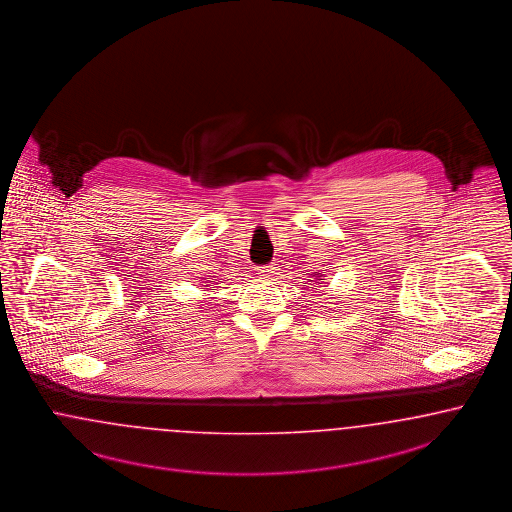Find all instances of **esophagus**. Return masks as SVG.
Wrapping results in <instances>:
<instances>
[{"label": "esophagus", "mask_w": 512, "mask_h": 512, "mask_svg": "<svg viewBox=\"0 0 512 512\" xmlns=\"http://www.w3.org/2000/svg\"><path fill=\"white\" fill-rule=\"evenodd\" d=\"M257 274L261 276V278H272L274 274H276V266L274 265H265V266H259L257 268Z\"/></svg>", "instance_id": "esophagus-1"}]
</instances>
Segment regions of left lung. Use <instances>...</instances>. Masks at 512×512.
<instances>
[{
	"instance_id": "left-lung-1",
	"label": "left lung",
	"mask_w": 512,
	"mask_h": 512,
	"mask_svg": "<svg viewBox=\"0 0 512 512\" xmlns=\"http://www.w3.org/2000/svg\"><path fill=\"white\" fill-rule=\"evenodd\" d=\"M312 276H314V280H310V282H314V284H316V286H318V284H320V280H322V276H324V274H320V272H318V274H312Z\"/></svg>"
}]
</instances>
